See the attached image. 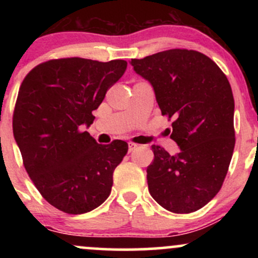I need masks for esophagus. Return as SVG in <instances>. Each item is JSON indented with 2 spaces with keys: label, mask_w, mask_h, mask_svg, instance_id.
<instances>
[{
  "label": "esophagus",
  "mask_w": 258,
  "mask_h": 258,
  "mask_svg": "<svg viewBox=\"0 0 258 258\" xmlns=\"http://www.w3.org/2000/svg\"><path fill=\"white\" fill-rule=\"evenodd\" d=\"M137 147H138L137 144H135V143H128V152H130V153L133 152V150H135Z\"/></svg>",
  "instance_id": "1"
}]
</instances>
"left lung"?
<instances>
[{"label": "left lung", "instance_id": "left-lung-1", "mask_svg": "<svg viewBox=\"0 0 258 258\" xmlns=\"http://www.w3.org/2000/svg\"><path fill=\"white\" fill-rule=\"evenodd\" d=\"M133 70L150 82L162 115L173 119L177 155L153 146L147 168L149 193L164 209L190 214L220 191L232 160L234 98L223 72L193 49H168L131 59Z\"/></svg>", "mask_w": 258, "mask_h": 258}]
</instances>
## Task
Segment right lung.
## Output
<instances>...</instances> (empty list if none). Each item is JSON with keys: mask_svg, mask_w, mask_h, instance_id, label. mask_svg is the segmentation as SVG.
Returning a JSON list of instances; mask_svg holds the SVG:
<instances>
[{"mask_svg": "<svg viewBox=\"0 0 258 258\" xmlns=\"http://www.w3.org/2000/svg\"><path fill=\"white\" fill-rule=\"evenodd\" d=\"M127 61L52 59L35 67L19 88L13 133L23 164L41 195L65 214L102 205L112 173L128 150L123 141L98 144L85 126L106 91L126 72Z\"/></svg>", "mask_w": 258, "mask_h": 258, "instance_id": "obj_1", "label": "right lung"}]
</instances>
